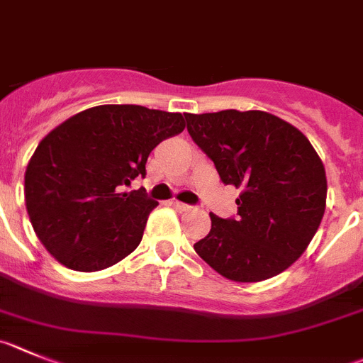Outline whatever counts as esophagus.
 Here are the masks:
<instances>
[{
    "instance_id": "esophagus-1",
    "label": "esophagus",
    "mask_w": 363,
    "mask_h": 363,
    "mask_svg": "<svg viewBox=\"0 0 363 363\" xmlns=\"http://www.w3.org/2000/svg\"><path fill=\"white\" fill-rule=\"evenodd\" d=\"M174 206L179 209V211H189V209H191V206L184 204V202H179V201H174Z\"/></svg>"
}]
</instances>
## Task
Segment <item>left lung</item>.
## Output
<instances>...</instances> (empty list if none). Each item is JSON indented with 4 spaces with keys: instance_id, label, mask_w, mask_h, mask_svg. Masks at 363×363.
Wrapping results in <instances>:
<instances>
[{
    "instance_id": "8db88e82",
    "label": "left lung",
    "mask_w": 363,
    "mask_h": 363,
    "mask_svg": "<svg viewBox=\"0 0 363 363\" xmlns=\"http://www.w3.org/2000/svg\"><path fill=\"white\" fill-rule=\"evenodd\" d=\"M184 118L223 184L242 189L236 218L209 215L211 231L193 245L199 256L238 283H258L289 269L326 209V172L306 135L263 111Z\"/></svg>"
}]
</instances>
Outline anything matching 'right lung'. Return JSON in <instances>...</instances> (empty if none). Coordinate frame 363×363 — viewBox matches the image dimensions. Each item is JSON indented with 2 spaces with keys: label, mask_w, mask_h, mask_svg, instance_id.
Returning a JSON list of instances; mask_svg holds the SVG:
<instances>
[{
  "label": "right lung",
  "mask_w": 363,
  "mask_h": 363,
  "mask_svg": "<svg viewBox=\"0 0 363 363\" xmlns=\"http://www.w3.org/2000/svg\"><path fill=\"white\" fill-rule=\"evenodd\" d=\"M181 113L141 105H98L53 128L25 174V202L37 238L53 258L96 272L140 245L157 202L145 189L123 193L145 177L150 152L181 134Z\"/></svg>",
  "instance_id": "right-lung-1"
}]
</instances>
